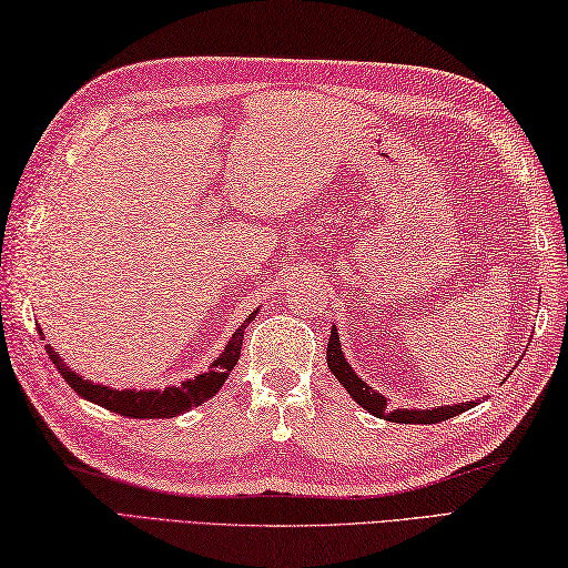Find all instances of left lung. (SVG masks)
I'll return each instance as SVG.
<instances>
[{
	"label": "left lung",
	"instance_id": "obj_1",
	"mask_svg": "<svg viewBox=\"0 0 568 568\" xmlns=\"http://www.w3.org/2000/svg\"><path fill=\"white\" fill-rule=\"evenodd\" d=\"M327 364H329V371L336 376V381L344 385L346 393L352 395L361 407L368 409L373 417L397 422V425H437V422L462 415L466 409L478 405V400H466L458 405H437L429 409H409V407L390 409L388 400H385L378 390H373L368 383H364V378L356 376V371L352 368V364H348L342 352L339 332H336V327H332V336L327 344Z\"/></svg>",
	"mask_w": 568,
	"mask_h": 568
}]
</instances>
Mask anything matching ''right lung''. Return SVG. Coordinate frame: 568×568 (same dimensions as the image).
Masks as SVG:
<instances>
[{"instance_id": "1", "label": "right lung", "mask_w": 568, "mask_h": 568, "mask_svg": "<svg viewBox=\"0 0 568 568\" xmlns=\"http://www.w3.org/2000/svg\"><path fill=\"white\" fill-rule=\"evenodd\" d=\"M256 315H258V310H253L251 315L244 320V324H241V327L232 334V339L226 342L224 352L212 361L207 373H197L195 378H187L180 385H168V388H163V390H134V388L116 390V388H110V385L84 381L80 373H75L65 364V358L60 356L51 344H45V352H48V356H51L55 368L60 371V376H63L70 388L75 390L80 397H84V400L112 409V413L131 417V419L178 417L183 413H190L192 407L202 405L204 400H210L212 395L220 393L226 376L234 371L236 361H239L241 344H244V329L248 327L251 320ZM39 334H43V332H39Z\"/></svg>"}]
</instances>
